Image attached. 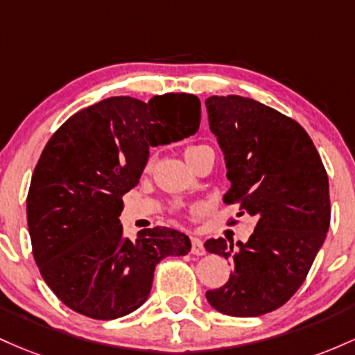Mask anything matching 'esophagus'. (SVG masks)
Wrapping results in <instances>:
<instances>
[{"label":"esophagus","mask_w":355,"mask_h":355,"mask_svg":"<svg viewBox=\"0 0 355 355\" xmlns=\"http://www.w3.org/2000/svg\"><path fill=\"white\" fill-rule=\"evenodd\" d=\"M191 253L196 254V257H202V254H206L205 246H202V241L199 240V238H193V240H191Z\"/></svg>","instance_id":"obj_1"}]
</instances>
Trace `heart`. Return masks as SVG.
<instances>
[{"label": "heart", "instance_id": "b5f03b06", "mask_svg": "<svg viewBox=\"0 0 355 355\" xmlns=\"http://www.w3.org/2000/svg\"><path fill=\"white\" fill-rule=\"evenodd\" d=\"M199 147H202V146H193V147H188V149H186V153H184V156H186V154H189L191 150H196V149H199Z\"/></svg>", "mask_w": 355, "mask_h": 355}]
</instances>
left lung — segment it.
Here are the masks:
<instances>
[{
	"label": "left lung",
	"instance_id": "obj_1",
	"mask_svg": "<svg viewBox=\"0 0 355 355\" xmlns=\"http://www.w3.org/2000/svg\"><path fill=\"white\" fill-rule=\"evenodd\" d=\"M231 188L223 201L257 218L248 241L205 243L233 272L206 298L231 317L273 312L304 284L330 225L329 178L312 139L293 119L240 95L206 98Z\"/></svg>",
	"mask_w": 355,
	"mask_h": 355
}]
</instances>
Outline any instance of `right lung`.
Wrapping results in <instances>:
<instances>
[{
  "label": "right lung",
  "mask_w": 355,
  "mask_h": 355,
  "mask_svg": "<svg viewBox=\"0 0 355 355\" xmlns=\"http://www.w3.org/2000/svg\"><path fill=\"white\" fill-rule=\"evenodd\" d=\"M199 121L196 95L110 97L71 115L46 142L28 191V230L43 280L69 309L124 317L147 300L162 258L189 253V236L166 226L129 240L119 216L150 147L196 134Z\"/></svg>",
  "instance_id": "obj_1"
}]
</instances>
